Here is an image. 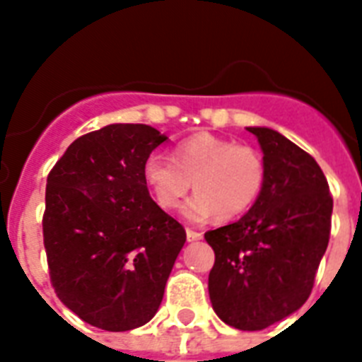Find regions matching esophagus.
<instances>
[{
    "instance_id": "obj_1",
    "label": "esophagus",
    "mask_w": 362,
    "mask_h": 362,
    "mask_svg": "<svg viewBox=\"0 0 362 362\" xmlns=\"http://www.w3.org/2000/svg\"><path fill=\"white\" fill-rule=\"evenodd\" d=\"M186 237L189 242H195V240H201V238H203V233L193 231V229H186Z\"/></svg>"
}]
</instances>
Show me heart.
Here are the masks:
<instances>
[{
  "label": "heart",
  "instance_id": "heart-1",
  "mask_svg": "<svg viewBox=\"0 0 362 362\" xmlns=\"http://www.w3.org/2000/svg\"><path fill=\"white\" fill-rule=\"evenodd\" d=\"M142 176L156 203L163 210L184 206L187 220L204 221L218 212L221 220L244 214L263 189L264 163L261 153L231 139L199 133L182 141L173 159L152 153L144 161Z\"/></svg>",
  "mask_w": 362,
  "mask_h": 362
}]
</instances>
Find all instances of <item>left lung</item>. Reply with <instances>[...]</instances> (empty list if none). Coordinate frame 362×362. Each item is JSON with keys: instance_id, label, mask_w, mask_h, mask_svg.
Returning a JSON list of instances; mask_svg holds the SVG:
<instances>
[{"instance_id": "obj_1", "label": "left lung", "mask_w": 362, "mask_h": 362, "mask_svg": "<svg viewBox=\"0 0 362 362\" xmlns=\"http://www.w3.org/2000/svg\"><path fill=\"white\" fill-rule=\"evenodd\" d=\"M263 150L264 182L240 220L204 233L216 253L212 308L223 323L261 331L308 300L331 235L332 197L323 170L269 127H246Z\"/></svg>"}]
</instances>
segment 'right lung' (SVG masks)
Wrapping results in <instances>:
<instances>
[{
    "label": "right lung",
    "instance_id": "1",
    "mask_svg": "<svg viewBox=\"0 0 362 362\" xmlns=\"http://www.w3.org/2000/svg\"><path fill=\"white\" fill-rule=\"evenodd\" d=\"M167 141L144 124L78 136L47 178L42 237L58 298L103 331L152 320L186 231L153 203L142 176Z\"/></svg>",
    "mask_w": 362,
    "mask_h": 362
}]
</instances>
